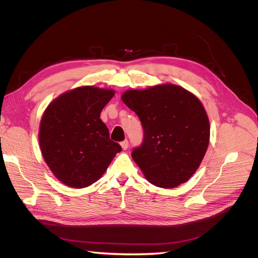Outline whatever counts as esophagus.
Returning a JSON list of instances; mask_svg holds the SVG:
<instances>
[{
	"mask_svg": "<svg viewBox=\"0 0 258 258\" xmlns=\"http://www.w3.org/2000/svg\"><path fill=\"white\" fill-rule=\"evenodd\" d=\"M128 145H129V143H128V141L127 140H124V141H122L121 143H120V146H121V148L123 151H126L127 148H128Z\"/></svg>",
	"mask_w": 258,
	"mask_h": 258,
	"instance_id": "34e87169",
	"label": "esophagus"
}]
</instances>
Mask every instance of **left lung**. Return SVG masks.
Instances as JSON below:
<instances>
[{
    "label": "left lung",
    "mask_w": 258,
    "mask_h": 258,
    "mask_svg": "<svg viewBox=\"0 0 258 258\" xmlns=\"http://www.w3.org/2000/svg\"><path fill=\"white\" fill-rule=\"evenodd\" d=\"M121 100L142 122L143 143L131 156L147 181L161 188L188 181L210 141V121L201 101L174 84L128 89Z\"/></svg>",
    "instance_id": "obj_1"
}]
</instances>
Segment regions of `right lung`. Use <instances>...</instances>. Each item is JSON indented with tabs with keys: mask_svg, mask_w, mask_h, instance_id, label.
Listing matches in <instances>:
<instances>
[{
	"mask_svg": "<svg viewBox=\"0 0 258 258\" xmlns=\"http://www.w3.org/2000/svg\"><path fill=\"white\" fill-rule=\"evenodd\" d=\"M114 95L110 88L81 86L63 92L46 107L38 141L45 162L61 183L72 188L93 184L121 151L100 119Z\"/></svg>",
	"mask_w": 258,
	"mask_h": 258,
	"instance_id": "add662e5",
	"label": "right lung"
}]
</instances>
